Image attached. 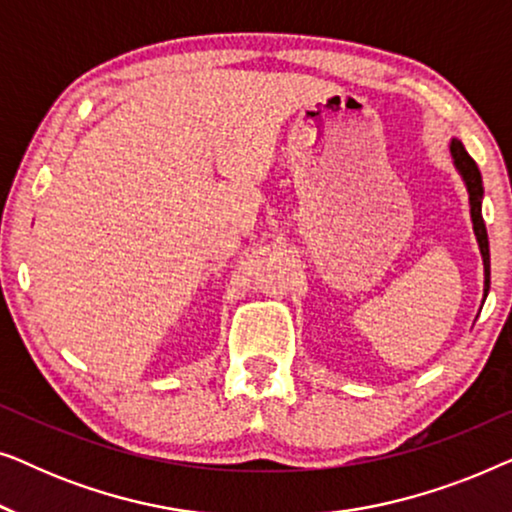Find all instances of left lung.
Segmentation results:
<instances>
[{
	"label": "left lung",
	"instance_id": "8db88e82",
	"mask_svg": "<svg viewBox=\"0 0 512 512\" xmlns=\"http://www.w3.org/2000/svg\"><path fill=\"white\" fill-rule=\"evenodd\" d=\"M450 153L454 160V167H457L461 179H464L466 191H468V202H471V221H473V233L475 240H478L482 263H485V298L489 291V240H487V228L485 219H482V195H485V188H482V177L475 160L468 156L464 144L459 139H452L450 142Z\"/></svg>",
	"mask_w": 512,
	"mask_h": 512
}]
</instances>
